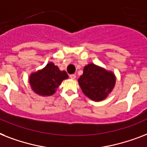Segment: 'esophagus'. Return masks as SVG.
<instances>
[{
	"label": "esophagus",
	"instance_id": "34e87169",
	"mask_svg": "<svg viewBox=\"0 0 147 147\" xmlns=\"http://www.w3.org/2000/svg\"><path fill=\"white\" fill-rule=\"evenodd\" d=\"M69 78H71V79H76V76L75 75V74H71V75H70L69 76Z\"/></svg>",
	"mask_w": 147,
	"mask_h": 147
}]
</instances>
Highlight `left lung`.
I'll use <instances>...</instances> for the list:
<instances>
[{
	"instance_id": "1",
	"label": "left lung",
	"mask_w": 147,
	"mask_h": 147,
	"mask_svg": "<svg viewBox=\"0 0 147 147\" xmlns=\"http://www.w3.org/2000/svg\"><path fill=\"white\" fill-rule=\"evenodd\" d=\"M78 84L88 97L94 101H100L113 89L115 77L113 72L90 63L84 68Z\"/></svg>"
}]
</instances>
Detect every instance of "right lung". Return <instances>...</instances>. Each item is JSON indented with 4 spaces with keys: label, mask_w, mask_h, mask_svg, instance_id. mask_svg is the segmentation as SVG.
<instances>
[{
    "label": "right lung",
    "mask_w": 147,
    "mask_h": 147,
    "mask_svg": "<svg viewBox=\"0 0 147 147\" xmlns=\"http://www.w3.org/2000/svg\"><path fill=\"white\" fill-rule=\"evenodd\" d=\"M66 78L68 75L65 71H59L57 65L50 63L42 70L32 74L29 83L36 94L41 96H51Z\"/></svg>",
    "instance_id": "1"
}]
</instances>
